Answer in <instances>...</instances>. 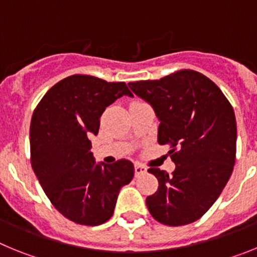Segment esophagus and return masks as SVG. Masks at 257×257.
<instances>
[{
	"mask_svg": "<svg viewBox=\"0 0 257 257\" xmlns=\"http://www.w3.org/2000/svg\"><path fill=\"white\" fill-rule=\"evenodd\" d=\"M145 172H147V169H145L142 163H135V175L136 176H140V175L145 174Z\"/></svg>",
	"mask_w": 257,
	"mask_h": 257,
	"instance_id": "esophagus-1",
	"label": "esophagus"
}]
</instances>
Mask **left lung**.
<instances>
[{"label":"left lung","instance_id":"8db88e82","mask_svg":"<svg viewBox=\"0 0 257 257\" xmlns=\"http://www.w3.org/2000/svg\"><path fill=\"white\" fill-rule=\"evenodd\" d=\"M160 119L158 143L170 145L176 165L169 175L156 167L158 190L147 197L152 216L169 226L187 225L215 203L235 162L237 123L233 106L199 72L178 70L161 79L128 83Z\"/></svg>","mask_w":257,"mask_h":257}]
</instances>
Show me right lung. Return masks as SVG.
<instances>
[{
	"mask_svg": "<svg viewBox=\"0 0 257 257\" xmlns=\"http://www.w3.org/2000/svg\"><path fill=\"white\" fill-rule=\"evenodd\" d=\"M133 96L124 82L73 74L45 94L31 121V163L54 207L70 221L100 225L114 212L118 193L134 178V165L95 163L90 138L118 97Z\"/></svg>",
	"mask_w": 257,
	"mask_h": 257,
	"instance_id": "right-lung-1",
	"label": "right lung"
}]
</instances>
